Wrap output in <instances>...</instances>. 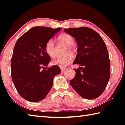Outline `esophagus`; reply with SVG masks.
Here are the masks:
<instances>
[{"instance_id": "34e87169", "label": "esophagus", "mask_w": 125, "mask_h": 125, "mask_svg": "<svg viewBox=\"0 0 125 125\" xmlns=\"http://www.w3.org/2000/svg\"><path fill=\"white\" fill-rule=\"evenodd\" d=\"M65 70H67V68H61V71H62V72H64V71Z\"/></svg>"}]
</instances>
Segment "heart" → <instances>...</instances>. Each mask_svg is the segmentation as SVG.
Wrapping results in <instances>:
<instances>
[{"label": "heart", "mask_w": 125, "mask_h": 125, "mask_svg": "<svg viewBox=\"0 0 125 125\" xmlns=\"http://www.w3.org/2000/svg\"><path fill=\"white\" fill-rule=\"evenodd\" d=\"M58 39L61 42H63L67 46V47L65 49V54H67L68 52L73 54L74 52V49L72 46L74 43V40L73 37L69 34H62L58 36ZM54 41L52 39L48 40L45 44L44 49L47 54L51 57L54 56ZM71 61H72V57L70 55H67L63 57L55 58L52 61V65H58L61 67H63L69 64Z\"/></svg>", "instance_id": "heart-1"}]
</instances>
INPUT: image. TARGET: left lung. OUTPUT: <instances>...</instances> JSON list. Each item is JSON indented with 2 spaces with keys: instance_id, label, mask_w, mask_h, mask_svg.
<instances>
[{
  "instance_id": "left-lung-1",
  "label": "left lung",
  "mask_w": 125,
  "mask_h": 125,
  "mask_svg": "<svg viewBox=\"0 0 125 125\" xmlns=\"http://www.w3.org/2000/svg\"><path fill=\"white\" fill-rule=\"evenodd\" d=\"M64 31L76 40L78 54L73 64L81 67L74 69L76 75L70 85L82 97L97 98L104 91L110 77V61L105 42L90 28H68Z\"/></svg>"
}]
</instances>
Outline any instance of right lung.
Wrapping results in <instances>:
<instances>
[{
	"label": "right lung",
	"instance_id": "1",
	"mask_svg": "<svg viewBox=\"0 0 125 125\" xmlns=\"http://www.w3.org/2000/svg\"><path fill=\"white\" fill-rule=\"evenodd\" d=\"M61 29L37 26L16 42L10 63L11 76L18 92L25 99L31 102L43 99L52 88L54 77L61 73L57 65L45 69L50 57L44 47Z\"/></svg>",
	"mask_w": 125,
	"mask_h": 125
}]
</instances>
